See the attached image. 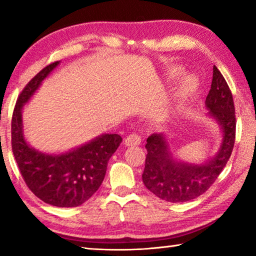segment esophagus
Wrapping results in <instances>:
<instances>
[{"mask_svg": "<svg viewBox=\"0 0 256 256\" xmlns=\"http://www.w3.org/2000/svg\"><path fill=\"white\" fill-rule=\"evenodd\" d=\"M140 144H141V138L136 133L128 134L126 138H125V144H126L128 146H136Z\"/></svg>", "mask_w": 256, "mask_h": 256, "instance_id": "obj_1", "label": "esophagus"}]
</instances>
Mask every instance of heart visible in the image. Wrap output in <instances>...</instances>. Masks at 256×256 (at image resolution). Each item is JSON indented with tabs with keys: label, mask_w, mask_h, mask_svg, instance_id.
Wrapping results in <instances>:
<instances>
[{
	"label": "heart",
	"mask_w": 256,
	"mask_h": 256,
	"mask_svg": "<svg viewBox=\"0 0 256 256\" xmlns=\"http://www.w3.org/2000/svg\"><path fill=\"white\" fill-rule=\"evenodd\" d=\"M196 86V84L193 78H188V79H185V81L183 82V86H182V88L180 90V96H188V94L194 92Z\"/></svg>",
	"instance_id": "1"
}]
</instances>
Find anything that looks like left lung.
<instances>
[{
	"mask_svg": "<svg viewBox=\"0 0 256 256\" xmlns=\"http://www.w3.org/2000/svg\"><path fill=\"white\" fill-rule=\"evenodd\" d=\"M209 114L222 125V148L203 164L177 162L168 149L166 138L154 133L146 138V157L142 180L150 192L168 202H186L210 188L230 158L236 138V115L232 94L220 71L214 66L211 89L206 98Z\"/></svg>",
	"mask_w": 256,
	"mask_h": 256,
	"instance_id": "8db88e82",
	"label": "left lung"
}]
</instances>
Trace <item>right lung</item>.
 Masks as SVG:
<instances>
[{"label":"right lung","mask_w":256,"mask_h":256,"mask_svg":"<svg viewBox=\"0 0 256 256\" xmlns=\"http://www.w3.org/2000/svg\"><path fill=\"white\" fill-rule=\"evenodd\" d=\"M46 66L26 84L16 99L11 122V146L20 174L29 190L48 204L79 206L100 188L108 160L122 142L118 134H104L68 154L50 156L27 144L22 134L21 110L42 81L58 66Z\"/></svg>","instance_id":"right-lung-1"}]
</instances>
